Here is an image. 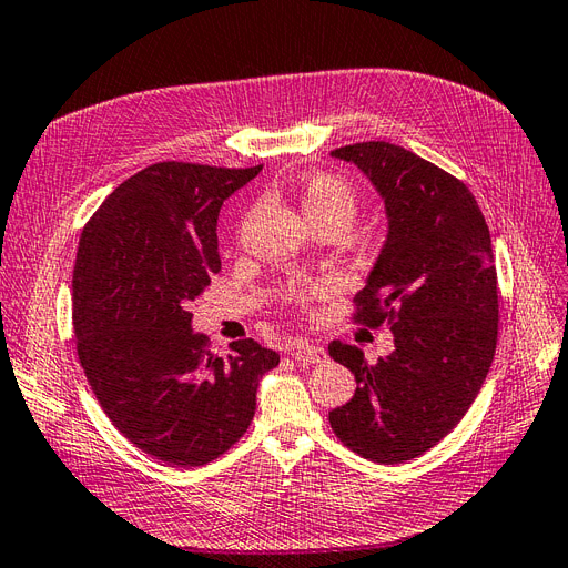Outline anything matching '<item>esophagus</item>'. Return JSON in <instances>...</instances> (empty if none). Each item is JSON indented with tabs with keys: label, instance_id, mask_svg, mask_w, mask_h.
<instances>
[{
	"label": "esophagus",
	"instance_id": "obj_1",
	"mask_svg": "<svg viewBox=\"0 0 568 568\" xmlns=\"http://www.w3.org/2000/svg\"><path fill=\"white\" fill-rule=\"evenodd\" d=\"M291 357L298 359V363H322L326 351L322 346H311V343H294L291 346Z\"/></svg>",
	"mask_w": 568,
	"mask_h": 568
}]
</instances>
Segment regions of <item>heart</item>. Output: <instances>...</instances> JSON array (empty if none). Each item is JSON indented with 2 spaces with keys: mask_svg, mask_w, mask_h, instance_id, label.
Masks as SVG:
<instances>
[{
  "mask_svg": "<svg viewBox=\"0 0 568 568\" xmlns=\"http://www.w3.org/2000/svg\"><path fill=\"white\" fill-rule=\"evenodd\" d=\"M301 209L307 222L320 217H341L351 225L355 215V194L341 178L315 173L301 184ZM294 298H303L301 288L294 291Z\"/></svg>",
  "mask_w": 568,
  "mask_h": 568,
  "instance_id": "heart-1",
  "label": "heart"
}]
</instances>
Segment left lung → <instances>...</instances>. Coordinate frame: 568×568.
Instances as JSON below:
<instances>
[{"label": "left lung", "mask_w": 568, "mask_h": 568, "mask_svg": "<svg viewBox=\"0 0 568 568\" xmlns=\"http://www.w3.org/2000/svg\"><path fill=\"white\" fill-rule=\"evenodd\" d=\"M384 201L386 239L355 296L357 320H390L395 351L369 365L351 343L329 355L355 395L329 412L334 434L365 459L398 464L448 436L484 386L497 341V272L476 199L438 165L388 142L332 151Z\"/></svg>", "instance_id": "8db88e82"}]
</instances>
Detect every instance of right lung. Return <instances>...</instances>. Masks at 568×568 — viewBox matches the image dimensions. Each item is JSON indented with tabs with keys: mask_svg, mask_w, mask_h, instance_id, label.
<instances>
[{
	"mask_svg": "<svg viewBox=\"0 0 568 568\" xmlns=\"http://www.w3.org/2000/svg\"><path fill=\"white\" fill-rule=\"evenodd\" d=\"M263 165L156 163L120 184L84 225L73 270L78 357L101 409L136 448L178 467L246 434L280 355L253 338L220 357L186 303L220 272L217 215Z\"/></svg>",
	"mask_w": 568,
	"mask_h": 568,
	"instance_id": "right-lung-1",
	"label": "right lung"
}]
</instances>
